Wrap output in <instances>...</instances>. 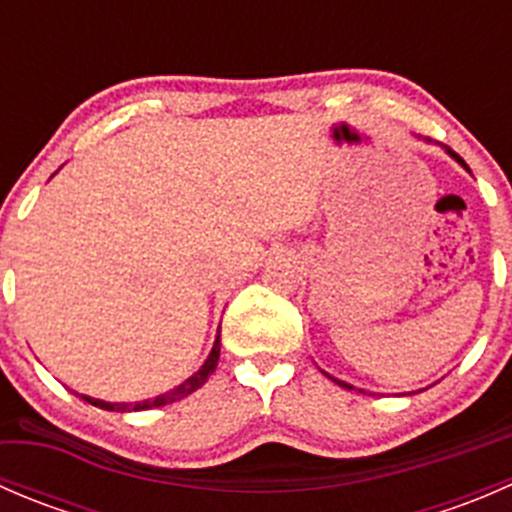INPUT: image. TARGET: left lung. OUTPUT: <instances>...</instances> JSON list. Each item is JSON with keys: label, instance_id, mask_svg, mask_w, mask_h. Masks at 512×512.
Segmentation results:
<instances>
[{"label": "left lung", "instance_id": "obj_1", "mask_svg": "<svg viewBox=\"0 0 512 512\" xmlns=\"http://www.w3.org/2000/svg\"><path fill=\"white\" fill-rule=\"evenodd\" d=\"M448 153H451V156H453V158H456V160H458V163H461V165H463V168H468V165H466V163H463V158H461V156H458V153H453V151H448ZM327 376H329V374H327ZM329 379H332V381H337V384H339V386H344V389H354V386L344 384V381L334 379V376H329Z\"/></svg>", "mask_w": 512, "mask_h": 512}]
</instances>
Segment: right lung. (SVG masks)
Masks as SVG:
<instances>
[{
    "instance_id": "1",
    "label": "right lung",
    "mask_w": 512,
    "mask_h": 512,
    "mask_svg": "<svg viewBox=\"0 0 512 512\" xmlns=\"http://www.w3.org/2000/svg\"><path fill=\"white\" fill-rule=\"evenodd\" d=\"M218 359H220V337L215 339V347L213 352H210L208 359H205V364L200 366L198 371H195L193 376H190L188 381H183L180 386H175L173 391H168V394L163 396H156V399H148V401H138V404H108V401H98V399H91V396H81L84 401H89L91 406H98V409H106V411H148V409H160V406L165 404H173V401H180L185 399L188 394H193L195 389H200V386L208 381V376L213 374L215 366H218Z\"/></svg>"
}]
</instances>
